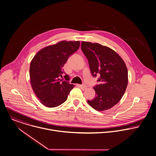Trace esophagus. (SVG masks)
<instances>
[{"label":"esophagus","instance_id":"34e87169","mask_svg":"<svg viewBox=\"0 0 156 156\" xmlns=\"http://www.w3.org/2000/svg\"><path fill=\"white\" fill-rule=\"evenodd\" d=\"M79 87H80L83 90H86V89H87V85H79Z\"/></svg>","mask_w":156,"mask_h":156}]
</instances>
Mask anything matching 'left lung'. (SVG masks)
<instances>
[{
    "label": "left lung",
    "instance_id": "obj_1",
    "mask_svg": "<svg viewBox=\"0 0 156 156\" xmlns=\"http://www.w3.org/2000/svg\"><path fill=\"white\" fill-rule=\"evenodd\" d=\"M81 49L88 60L91 74L99 75L101 84L93 88L94 99L87 102L99 111L111 108L123 96L128 85V69L121 57L113 50L97 43L82 42Z\"/></svg>",
    "mask_w": 156,
    "mask_h": 156
}]
</instances>
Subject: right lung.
Wrapping results in <instances>:
<instances>
[{"mask_svg": "<svg viewBox=\"0 0 156 156\" xmlns=\"http://www.w3.org/2000/svg\"><path fill=\"white\" fill-rule=\"evenodd\" d=\"M79 46V41H60L41 50L32 59L31 85L36 96L45 106L54 108L63 104L74 88L73 84L61 79L64 73L62 68Z\"/></svg>", "mask_w": 156, "mask_h": 156, "instance_id": "right-lung-1", "label": "right lung"}]
</instances>
